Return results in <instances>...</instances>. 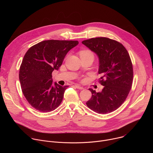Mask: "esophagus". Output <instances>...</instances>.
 I'll return each mask as SVG.
<instances>
[{"label": "esophagus", "instance_id": "34e87169", "mask_svg": "<svg viewBox=\"0 0 153 153\" xmlns=\"http://www.w3.org/2000/svg\"><path fill=\"white\" fill-rule=\"evenodd\" d=\"M76 88H77V89H79V90H82L83 88L82 86H79V85H75L74 86Z\"/></svg>", "mask_w": 153, "mask_h": 153}]
</instances>
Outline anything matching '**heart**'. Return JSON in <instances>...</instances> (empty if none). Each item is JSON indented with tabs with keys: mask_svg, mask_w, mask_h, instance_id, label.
I'll return each mask as SVG.
<instances>
[{
	"mask_svg": "<svg viewBox=\"0 0 153 153\" xmlns=\"http://www.w3.org/2000/svg\"><path fill=\"white\" fill-rule=\"evenodd\" d=\"M80 54L81 57H88V56H93L94 57L93 53L88 49H84L80 51Z\"/></svg>",
	"mask_w": 153,
	"mask_h": 153,
	"instance_id": "b5f03b06",
	"label": "heart"
}]
</instances>
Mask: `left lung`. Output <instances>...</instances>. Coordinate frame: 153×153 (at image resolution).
Returning a JSON list of instances; mask_svg holds the SVG:
<instances>
[{
  "label": "left lung",
  "mask_w": 153,
  "mask_h": 153,
  "mask_svg": "<svg viewBox=\"0 0 153 153\" xmlns=\"http://www.w3.org/2000/svg\"><path fill=\"white\" fill-rule=\"evenodd\" d=\"M82 43L98 56L99 82L104 86L100 93L90 88L92 96L86 104L99 114L114 111L131 89L133 68L130 56L122 43L107 37L91 38Z\"/></svg>",
  "instance_id": "left-lung-1"
}]
</instances>
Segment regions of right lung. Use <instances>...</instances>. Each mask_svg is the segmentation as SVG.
Listing matches in <instances>:
<instances>
[{
    "instance_id": "1",
    "label": "right lung",
    "mask_w": 153,
    "mask_h": 153,
    "mask_svg": "<svg viewBox=\"0 0 153 153\" xmlns=\"http://www.w3.org/2000/svg\"><path fill=\"white\" fill-rule=\"evenodd\" d=\"M77 40H48L32 46L25 53L19 71L22 91L28 103L42 113L50 112L61 103L68 86L53 84L52 73L58 70Z\"/></svg>"
}]
</instances>
